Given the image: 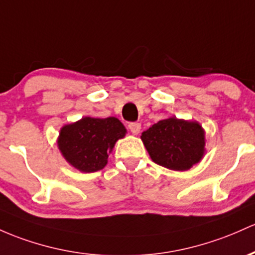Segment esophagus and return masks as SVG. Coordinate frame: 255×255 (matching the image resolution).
Instances as JSON below:
<instances>
[{
  "instance_id": "34e87169",
  "label": "esophagus",
  "mask_w": 255,
  "mask_h": 255,
  "mask_svg": "<svg viewBox=\"0 0 255 255\" xmlns=\"http://www.w3.org/2000/svg\"><path fill=\"white\" fill-rule=\"evenodd\" d=\"M128 128H129V130L134 134V135H136V134L140 133L141 125H140V123H138V122H132V123H129Z\"/></svg>"
}]
</instances>
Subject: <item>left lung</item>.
Segmentation results:
<instances>
[{"mask_svg": "<svg viewBox=\"0 0 255 255\" xmlns=\"http://www.w3.org/2000/svg\"><path fill=\"white\" fill-rule=\"evenodd\" d=\"M151 159L173 170H187L205 155V130L196 121L177 117L162 120L141 133Z\"/></svg>", "mask_w": 255, "mask_h": 255, "instance_id": "obj_1", "label": "left lung"}]
</instances>
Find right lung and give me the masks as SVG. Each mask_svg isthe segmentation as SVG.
Instances as JSON below:
<instances>
[{
    "label": "right lung",
    "mask_w": 255,
    "mask_h": 255,
    "mask_svg": "<svg viewBox=\"0 0 255 255\" xmlns=\"http://www.w3.org/2000/svg\"><path fill=\"white\" fill-rule=\"evenodd\" d=\"M125 126L116 117H82L60 129L58 147L72 167L83 173L103 169L119 139L125 138Z\"/></svg>",
    "instance_id": "right-lung-1"
}]
</instances>
